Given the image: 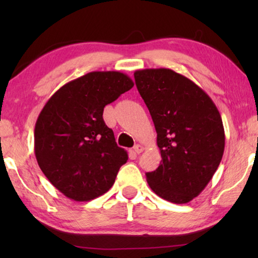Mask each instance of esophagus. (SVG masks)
Masks as SVG:
<instances>
[{
  "instance_id": "34e87169",
  "label": "esophagus",
  "mask_w": 258,
  "mask_h": 258,
  "mask_svg": "<svg viewBox=\"0 0 258 258\" xmlns=\"http://www.w3.org/2000/svg\"><path fill=\"white\" fill-rule=\"evenodd\" d=\"M134 150H135L136 154H141L144 150V147L141 146V144H136V146L134 147Z\"/></svg>"
}]
</instances>
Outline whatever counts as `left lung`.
I'll use <instances>...</instances> for the list:
<instances>
[{
    "label": "left lung",
    "mask_w": 258,
    "mask_h": 258,
    "mask_svg": "<svg viewBox=\"0 0 258 258\" xmlns=\"http://www.w3.org/2000/svg\"><path fill=\"white\" fill-rule=\"evenodd\" d=\"M157 133L162 161L147 172L151 190L184 204L199 196L216 172L224 153L220 111L206 91L171 69L134 73Z\"/></svg>",
    "instance_id": "left-lung-1"
}]
</instances>
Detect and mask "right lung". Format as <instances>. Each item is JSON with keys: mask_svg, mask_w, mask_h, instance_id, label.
<instances>
[{"mask_svg": "<svg viewBox=\"0 0 258 258\" xmlns=\"http://www.w3.org/2000/svg\"><path fill=\"white\" fill-rule=\"evenodd\" d=\"M134 87L119 72H91L59 88L35 124V156L58 191L76 202L103 195L128 153L105 125L103 109Z\"/></svg>", "mask_w": 258, "mask_h": 258, "instance_id": "obj_1", "label": "right lung"}]
</instances>
